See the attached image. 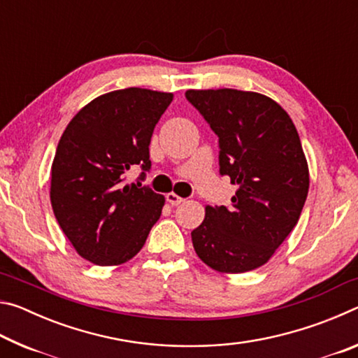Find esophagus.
<instances>
[{"instance_id":"1","label":"esophagus","mask_w":358,"mask_h":358,"mask_svg":"<svg viewBox=\"0 0 358 358\" xmlns=\"http://www.w3.org/2000/svg\"><path fill=\"white\" fill-rule=\"evenodd\" d=\"M166 199H167V202L171 203V205H180V203H183V202H185V199H183V197H180V196H177V194H175V192H169V194H166Z\"/></svg>"}]
</instances>
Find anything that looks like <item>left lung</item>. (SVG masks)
Returning a JSON list of instances; mask_svg holds the SVG:
<instances>
[{
    "instance_id": "8db88e82",
    "label": "left lung",
    "mask_w": 358,
    "mask_h": 358,
    "mask_svg": "<svg viewBox=\"0 0 358 358\" xmlns=\"http://www.w3.org/2000/svg\"><path fill=\"white\" fill-rule=\"evenodd\" d=\"M186 98L220 137V172L238 187L229 208L205 207L194 250L220 273L256 270L292 232L310 189L299 132L276 101L256 92L187 90Z\"/></svg>"
}]
</instances>
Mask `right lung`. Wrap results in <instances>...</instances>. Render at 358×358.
<instances>
[{
  "label": "right lung",
  "instance_id": "add662e5",
  "mask_svg": "<svg viewBox=\"0 0 358 358\" xmlns=\"http://www.w3.org/2000/svg\"><path fill=\"white\" fill-rule=\"evenodd\" d=\"M172 93L124 88L101 94L66 126L52 162L50 202L78 256L121 265L142 250L166 199L124 183L132 166H151L148 145Z\"/></svg>",
  "mask_w": 358,
  "mask_h": 358
}]
</instances>
